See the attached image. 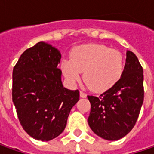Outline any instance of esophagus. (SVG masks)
Masks as SVG:
<instances>
[{
	"instance_id": "1",
	"label": "esophagus",
	"mask_w": 154,
	"mask_h": 154,
	"mask_svg": "<svg viewBox=\"0 0 154 154\" xmlns=\"http://www.w3.org/2000/svg\"><path fill=\"white\" fill-rule=\"evenodd\" d=\"M80 97H82V98H85V97H87V94L84 93V91H80Z\"/></svg>"
}]
</instances>
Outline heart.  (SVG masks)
<instances>
[{
  "label": "heart",
  "mask_w": 154,
  "mask_h": 154,
  "mask_svg": "<svg viewBox=\"0 0 154 154\" xmlns=\"http://www.w3.org/2000/svg\"><path fill=\"white\" fill-rule=\"evenodd\" d=\"M70 59L61 62V70L70 84H75L84 72V81L90 90L103 92L121 78L124 67L122 54L104 45L85 44L73 48Z\"/></svg>",
  "instance_id": "heart-1"
}]
</instances>
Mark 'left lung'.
Instances as JSON below:
<instances>
[{
  "instance_id": "8db88e82",
  "label": "left lung",
  "mask_w": 154,
  "mask_h": 154,
  "mask_svg": "<svg viewBox=\"0 0 154 154\" xmlns=\"http://www.w3.org/2000/svg\"><path fill=\"white\" fill-rule=\"evenodd\" d=\"M88 99L91 107L88 123L97 135L108 140L127 135L137 122L144 101L143 69L136 55L128 51L119 81L99 97Z\"/></svg>"
}]
</instances>
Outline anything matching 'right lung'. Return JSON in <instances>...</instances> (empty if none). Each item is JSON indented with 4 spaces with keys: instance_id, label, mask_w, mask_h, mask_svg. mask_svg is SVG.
I'll return each instance as SVG.
<instances>
[{
    "instance_id": "add662e5",
    "label": "right lung",
    "mask_w": 154,
    "mask_h": 154,
    "mask_svg": "<svg viewBox=\"0 0 154 154\" xmlns=\"http://www.w3.org/2000/svg\"><path fill=\"white\" fill-rule=\"evenodd\" d=\"M60 58L57 48L40 41L24 51L13 70L12 97L19 121L38 140L57 137L79 100V90L63 86Z\"/></svg>"
}]
</instances>
